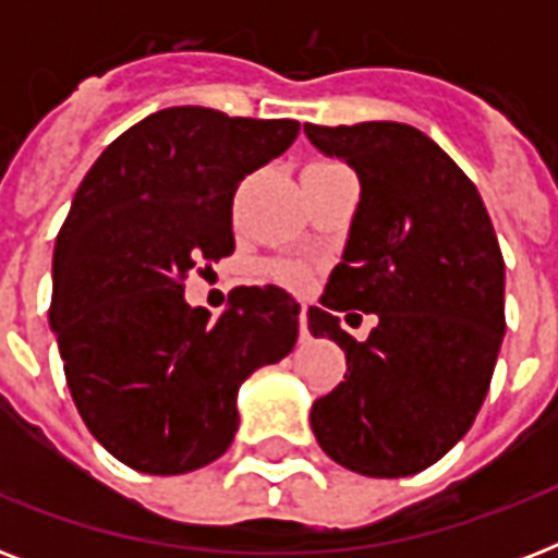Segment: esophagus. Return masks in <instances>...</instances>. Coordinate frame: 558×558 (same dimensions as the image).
<instances>
[{
	"label": "esophagus",
	"instance_id": "34e87169",
	"mask_svg": "<svg viewBox=\"0 0 558 558\" xmlns=\"http://www.w3.org/2000/svg\"><path fill=\"white\" fill-rule=\"evenodd\" d=\"M298 327H301V341H310V327H306V306L298 315Z\"/></svg>",
	"mask_w": 558,
	"mask_h": 558
}]
</instances>
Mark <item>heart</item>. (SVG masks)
Masks as SVG:
<instances>
[{
	"instance_id": "obj_1",
	"label": "heart",
	"mask_w": 558,
	"mask_h": 558,
	"mask_svg": "<svg viewBox=\"0 0 558 558\" xmlns=\"http://www.w3.org/2000/svg\"><path fill=\"white\" fill-rule=\"evenodd\" d=\"M283 278H287L289 283H304L306 271L301 269V266H289V269H283Z\"/></svg>"
}]
</instances>
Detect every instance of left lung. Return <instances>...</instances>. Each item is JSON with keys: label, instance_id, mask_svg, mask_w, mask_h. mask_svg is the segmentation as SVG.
Instances as JSON below:
<instances>
[{"label": "left lung", "instance_id": "1", "mask_svg": "<svg viewBox=\"0 0 558 558\" xmlns=\"http://www.w3.org/2000/svg\"><path fill=\"white\" fill-rule=\"evenodd\" d=\"M315 150L359 179L341 263L310 332L344 350L339 388L315 399V440L350 472H423L472 428L504 341V257L484 199L425 133L397 121L304 124ZM373 312L367 342L340 330Z\"/></svg>", "mask_w": 558, "mask_h": 558}]
</instances>
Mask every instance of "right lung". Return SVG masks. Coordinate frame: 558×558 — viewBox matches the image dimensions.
<instances>
[{
    "instance_id": "obj_1",
    "label": "right lung",
    "mask_w": 558,
    "mask_h": 558,
    "mask_svg": "<svg viewBox=\"0 0 558 558\" xmlns=\"http://www.w3.org/2000/svg\"><path fill=\"white\" fill-rule=\"evenodd\" d=\"M298 130L289 118L159 109L118 135L74 193L48 322L83 423L130 469L208 466L234 440L240 385L295 348L301 304L287 289H234L214 322L182 280L234 252L236 185Z\"/></svg>"
}]
</instances>
